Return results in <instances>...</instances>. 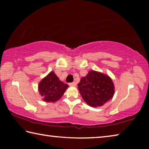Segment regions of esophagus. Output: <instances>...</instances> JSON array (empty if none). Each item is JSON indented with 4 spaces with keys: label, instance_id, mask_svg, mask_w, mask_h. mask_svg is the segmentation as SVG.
<instances>
[{
    "label": "esophagus",
    "instance_id": "obj_1",
    "mask_svg": "<svg viewBox=\"0 0 149 149\" xmlns=\"http://www.w3.org/2000/svg\"><path fill=\"white\" fill-rule=\"evenodd\" d=\"M69 85H70V86L75 87V86H76V83H75V82H72V83H70Z\"/></svg>",
    "mask_w": 149,
    "mask_h": 149
}]
</instances>
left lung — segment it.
I'll list each match as a JSON object with an SVG mask.
<instances>
[{
	"label": "left lung",
	"mask_w": 149,
	"mask_h": 149,
	"mask_svg": "<svg viewBox=\"0 0 149 149\" xmlns=\"http://www.w3.org/2000/svg\"><path fill=\"white\" fill-rule=\"evenodd\" d=\"M78 89L88 105L100 107L112 99L114 94L112 80L107 75L92 70L81 77Z\"/></svg>",
	"instance_id": "1"
}]
</instances>
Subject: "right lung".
I'll return each mask as SVG.
<instances>
[{"label":"right lung","mask_w":149,"mask_h":149,"mask_svg":"<svg viewBox=\"0 0 149 149\" xmlns=\"http://www.w3.org/2000/svg\"><path fill=\"white\" fill-rule=\"evenodd\" d=\"M68 87L59 79L54 72H50L40 81L38 89L43 101L54 102L62 97Z\"/></svg>","instance_id":"add662e5"}]
</instances>
